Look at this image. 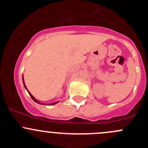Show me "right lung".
Segmentation results:
<instances>
[{"instance_id":"obj_1","label":"right lung","mask_w":148,"mask_h":148,"mask_svg":"<svg viewBox=\"0 0 148 148\" xmlns=\"http://www.w3.org/2000/svg\"><path fill=\"white\" fill-rule=\"evenodd\" d=\"M23 84H24V86H25V88H26V85H25V84H24V80H23ZM27 91H28V90H27ZM28 94H29V95H30V96H31V97L32 98V99H33V100L34 101V102H36L38 103V104H41V103H39V102H38V101H37L36 99L35 98H34V97L32 96V95H31V94L30 93V92H28ZM56 103H57V102H54V103H53V104H51V105H52V104H56Z\"/></svg>"}]
</instances>
